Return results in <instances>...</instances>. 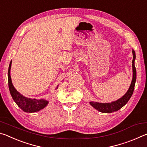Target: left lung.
Returning a JSON list of instances; mask_svg holds the SVG:
<instances>
[{"label":"left lung","mask_w":147,"mask_h":147,"mask_svg":"<svg viewBox=\"0 0 147 147\" xmlns=\"http://www.w3.org/2000/svg\"><path fill=\"white\" fill-rule=\"evenodd\" d=\"M133 54V60H132V70H133V78L130 84V88L126 92V94L124 96H122L121 98L118 99L117 100L112 102L111 103H100L96 102L91 101L89 104L93 107L94 108L97 109L98 111H100L102 113H112L114 111H118L121 108L125 105L128 102V101L130 100L131 95H132L134 87H135V84L136 81V69L135 67V61L136 59V53L135 51L132 50Z\"/></svg>","instance_id":"obj_1"}]
</instances>
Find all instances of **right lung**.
Listing matches in <instances>:
<instances>
[{
	"label": "right lung",
	"mask_w": 147,
	"mask_h": 147,
	"mask_svg": "<svg viewBox=\"0 0 147 147\" xmlns=\"http://www.w3.org/2000/svg\"><path fill=\"white\" fill-rule=\"evenodd\" d=\"M11 66V61L9 63V69H8V86L10 94L13 98L15 102L17 104L22 110H23L24 112L26 113H34L37 111H40L41 109H43L44 108L47 106L49 104V101L45 99H38L36 98H30L24 96L21 94L17 91L16 88H14L11 82V78L10 76V69ZM57 86L56 89L58 88Z\"/></svg>",
	"instance_id": "right-lung-1"
}]
</instances>
